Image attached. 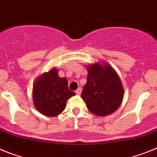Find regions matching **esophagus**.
Returning a JSON list of instances; mask_svg holds the SVG:
<instances>
[{"instance_id": "1", "label": "esophagus", "mask_w": 157, "mask_h": 157, "mask_svg": "<svg viewBox=\"0 0 157 157\" xmlns=\"http://www.w3.org/2000/svg\"><path fill=\"white\" fill-rule=\"evenodd\" d=\"M76 94H77V95H80V94H81V88H79L76 91Z\"/></svg>"}]
</instances>
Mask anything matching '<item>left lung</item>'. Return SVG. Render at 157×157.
Wrapping results in <instances>:
<instances>
[{"instance_id": "obj_1", "label": "left lung", "mask_w": 157, "mask_h": 157, "mask_svg": "<svg viewBox=\"0 0 157 157\" xmlns=\"http://www.w3.org/2000/svg\"><path fill=\"white\" fill-rule=\"evenodd\" d=\"M87 83L81 98L87 107L96 116L112 114L122 104L124 88L116 71L107 62H96L86 65Z\"/></svg>"}]
</instances>
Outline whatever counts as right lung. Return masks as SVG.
<instances>
[{
    "label": "right lung",
    "instance_id": "right-lung-1",
    "mask_svg": "<svg viewBox=\"0 0 157 157\" xmlns=\"http://www.w3.org/2000/svg\"><path fill=\"white\" fill-rule=\"evenodd\" d=\"M76 95L69 89L65 77L58 76V69L53 68L39 76L32 88V99L39 112L48 117L58 115L65 110L66 102Z\"/></svg>",
    "mask_w": 157,
    "mask_h": 157
}]
</instances>
